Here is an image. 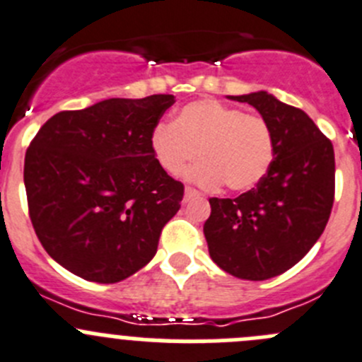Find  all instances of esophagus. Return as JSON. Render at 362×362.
I'll list each match as a JSON object with an SVG mask.
<instances>
[{"label": "esophagus", "instance_id": "1", "mask_svg": "<svg viewBox=\"0 0 362 362\" xmlns=\"http://www.w3.org/2000/svg\"><path fill=\"white\" fill-rule=\"evenodd\" d=\"M200 197V192L197 191V189H191V187H185V192H184V202L187 204V202L194 200V198Z\"/></svg>", "mask_w": 362, "mask_h": 362}]
</instances>
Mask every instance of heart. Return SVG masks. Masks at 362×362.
Listing matches in <instances>:
<instances>
[{"instance_id":"heart-1","label":"heart","mask_w":362,"mask_h":362,"mask_svg":"<svg viewBox=\"0 0 362 362\" xmlns=\"http://www.w3.org/2000/svg\"><path fill=\"white\" fill-rule=\"evenodd\" d=\"M150 150L168 175H182L194 158L204 160L189 180L204 187L225 182L234 192L250 191L272 168L275 157L272 130L261 116L218 100L184 105L173 123H160L150 135Z\"/></svg>"}]
</instances>
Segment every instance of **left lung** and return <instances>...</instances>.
<instances>
[{
  "instance_id": "8db88e82",
  "label": "left lung",
  "mask_w": 362,
  "mask_h": 362,
  "mask_svg": "<svg viewBox=\"0 0 362 362\" xmlns=\"http://www.w3.org/2000/svg\"><path fill=\"white\" fill-rule=\"evenodd\" d=\"M228 98L261 114L275 157L255 189L234 200H209L204 234L223 272L268 280L302 261L325 230L334 204V148L303 110L266 90Z\"/></svg>"
}]
</instances>
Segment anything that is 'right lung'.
Listing matches in <instances>:
<instances>
[{
	"instance_id": "1",
	"label": "right lung",
	"mask_w": 362,
	"mask_h": 362,
	"mask_svg": "<svg viewBox=\"0 0 362 362\" xmlns=\"http://www.w3.org/2000/svg\"><path fill=\"white\" fill-rule=\"evenodd\" d=\"M173 103V94L110 98L55 114L37 132L25 157L30 219L67 272L114 284L153 259L184 198L150 150Z\"/></svg>"
}]
</instances>
